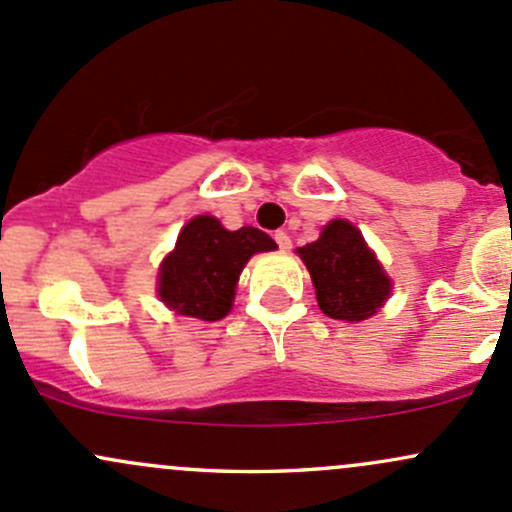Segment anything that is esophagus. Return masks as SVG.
I'll return each mask as SVG.
<instances>
[{
    "instance_id": "obj_1",
    "label": "esophagus",
    "mask_w": 512,
    "mask_h": 512,
    "mask_svg": "<svg viewBox=\"0 0 512 512\" xmlns=\"http://www.w3.org/2000/svg\"><path fill=\"white\" fill-rule=\"evenodd\" d=\"M273 239H276L278 249H283V251L290 249V236L285 232H276V234H273Z\"/></svg>"
}]
</instances>
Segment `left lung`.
<instances>
[{"instance_id":"1","label":"left lung","mask_w":512,"mask_h":512,"mask_svg":"<svg viewBox=\"0 0 512 512\" xmlns=\"http://www.w3.org/2000/svg\"><path fill=\"white\" fill-rule=\"evenodd\" d=\"M312 283L320 310L332 320L359 322L376 315L390 295V278L371 254L354 224L334 219L320 239L298 249Z\"/></svg>"}]
</instances>
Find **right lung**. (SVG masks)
Wrapping results in <instances>:
<instances>
[{"instance_id":"obj_1","label":"right lung","mask_w":512,"mask_h":512,"mask_svg":"<svg viewBox=\"0 0 512 512\" xmlns=\"http://www.w3.org/2000/svg\"><path fill=\"white\" fill-rule=\"evenodd\" d=\"M276 241L256 227L227 232L210 214L190 219L175 251L161 266L158 295L170 310L197 320H222L232 310L241 268L258 251H273Z\"/></svg>"}]
</instances>
